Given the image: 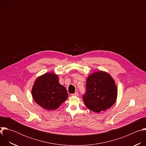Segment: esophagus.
Wrapping results in <instances>:
<instances>
[{
	"label": "esophagus",
	"mask_w": 146,
	"mask_h": 146,
	"mask_svg": "<svg viewBox=\"0 0 146 146\" xmlns=\"http://www.w3.org/2000/svg\"><path fill=\"white\" fill-rule=\"evenodd\" d=\"M72 96H78V93L77 92H75L74 94H72Z\"/></svg>",
	"instance_id": "1"
}]
</instances>
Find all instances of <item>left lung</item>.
<instances>
[{"label": "left lung", "mask_w": 146, "mask_h": 146, "mask_svg": "<svg viewBox=\"0 0 146 146\" xmlns=\"http://www.w3.org/2000/svg\"><path fill=\"white\" fill-rule=\"evenodd\" d=\"M86 93L82 96L87 108L95 113L110 109L115 103L117 88L113 77L107 72L96 71L86 81Z\"/></svg>", "instance_id": "obj_1"}]
</instances>
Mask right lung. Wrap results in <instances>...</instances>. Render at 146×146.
<instances>
[{
    "label": "right lung",
    "instance_id": "obj_1",
    "mask_svg": "<svg viewBox=\"0 0 146 146\" xmlns=\"http://www.w3.org/2000/svg\"><path fill=\"white\" fill-rule=\"evenodd\" d=\"M32 95L37 105L48 110L58 109L68 97L66 89L59 84L58 75L54 73H47L37 78Z\"/></svg>",
    "mask_w": 146,
    "mask_h": 146
}]
</instances>
